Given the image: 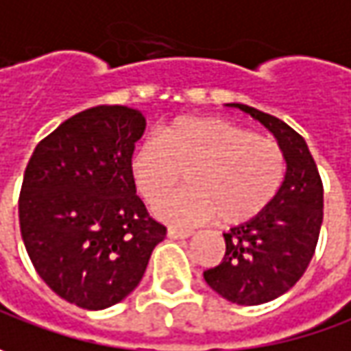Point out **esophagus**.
<instances>
[{
    "instance_id": "obj_1",
    "label": "esophagus",
    "mask_w": 351,
    "mask_h": 351,
    "mask_svg": "<svg viewBox=\"0 0 351 351\" xmlns=\"http://www.w3.org/2000/svg\"><path fill=\"white\" fill-rule=\"evenodd\" d=\"M192 232L189 230H176V228H169L167 230V237H171V239H186V237H191Z\"/></svg>"
}]
</instances>
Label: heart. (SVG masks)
I'll return each mask as SVG.
<instances>
[{"label": "heart", "mask_w": 351, "mask_h": 351, "mask_svg": "<svg viewBox=\"0 0 351 351\" xmlns=\"http://www.w3.org/2000/svg\"><path fill=\"white\" fill-rule=\"evenodd\" d=\"M182 172L189 189L165 197ZM131 176L149 204L161 198L153 214L171 226L191 228L214 218L239 226L275 200L285 155L275 141L228 119L178 117L135 149Z\"/></svg>", "instance_id": "1"}]
</instances>
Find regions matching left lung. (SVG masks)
Segmentation results:
<instances>
[{
    "instance_id": "left-lung-1",
    "label": "left lung",
    "mask_w": 351,
    "mask_h": 351,
    "mask_svg": "<svg viewBox=\"0 0 351 351\" xmlns=\"http://www.w3.org/2000/svg\"><path fill=\"white\" fill-rule=\"evenodd\" d=\"M237 108L277 139L285 155V178L275 200L247 223L232 228L221 263L204 271V281L236 304H263L285 295L313 259L322 226L324 192L306 141L285 121L245 104Z\"/></svg>"
}]
</instances>
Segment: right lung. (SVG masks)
<instances>
[{
  "instance_id": "right-lung-1",
  "label": "right lung",
  "mask_w": 351,
  "mask_h": 351,
  "mask_svg": "<svg viewBox=\"0 0 351 351\" xmlns=\"http://www.w3.org/2000/svg\"><path fill=\"white\" fill-rule=\"evenodd\" d=\"M145 125L128 106L90 108L45 137L25 169V250L38 277L80 308L101 311L128 297L167 236L131 176Z\"/></svg>"
}]
</instances>
